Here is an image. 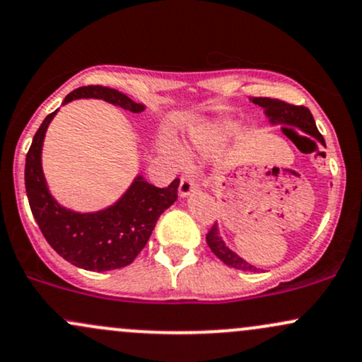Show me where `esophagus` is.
<instances>
[{"mask_svg":"<svg viewBox=\"0 0 362 362\" xmlns=\"http://www.w3.org/2000/svg\"><path fill=\"white\" fill-rule=\"evenodd\" d=\"M194 189V181L189 176H182L180 181V194L181 197H188Z\"/></svg>","mask_w":362,"mask_h":362,"instance_id":"esophagus-1","label":"esophagus"}]
</instances>
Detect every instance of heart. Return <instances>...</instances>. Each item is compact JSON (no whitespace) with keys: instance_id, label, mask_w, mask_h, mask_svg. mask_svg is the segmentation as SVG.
<instances>
[{"instance_id":"obj_1","label":"heart","mask_w":362,"mask_h":362,"mask_svg":"<svg viewBox=\"0 0 362 362\" xmlns=\"http://www.w3.org/2000/svg\"><path fill=\"white\" fill-rule=\"evenodd\" d=\"M234 133V127L233 124H217V127L209 128L206 132H203L202 135L193 138V147L200 148V150H210L214 147H218ZM162 152L165 153V157L170 159L176 164H181L182 162V156L181 152L173 145L164 144L162 145Z\"/></svg>"}]
</instances>
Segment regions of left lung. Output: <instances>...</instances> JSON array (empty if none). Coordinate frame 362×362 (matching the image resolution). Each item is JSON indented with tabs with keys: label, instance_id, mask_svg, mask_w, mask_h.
<instances>
[{
	"label": "left lung",
	"instance_id": "left-lung-1",
	"mask_svg": "<svg viewBox=\"0 0 362 362\" xmlns=\"http://www.w3.org/2000/svg\"><path fill=\"white\" fill-rule=\"evenodd\" d=\"M253 103L258 104L259 107H263L265 111V116L269 117L272 124H284L282 129H287L286 124H291V127H296L303 129L308 135L315 136L320 144L325 145V140L322 133L316 128L315 119H313V115L310 109L304 107V105H294L289 103H284V100L279 99H270V97H253ZM206 245L210 246L212 253L218 259L226 263V265L233 267L235 270H245V272H257V267H253L251 263H247L246 259L234 253L233 250L226 246V243L222 241L221 234H218L217 224L212 226V229L206 234Z\"/></svg>",
	"mask_w": 362,
	"mask_h": 362
}]
</instances>
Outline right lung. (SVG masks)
Returning <instances> with one entry per match:
<instances>
[{
	"instance_id": "obj_1",
	"label": "right lung",
	"mask_w": 362,
	"mask_h": 362,
	"mask_svg": "<svg viewBox=\"0 0 362 362\" xmlns=\"http://www.w3.org/2000/svg\"><path fill=\"white\" fill-rule=\"evenodd\" d=\"M75 99H103L129 112L145 109L144 104L133 103L116 88L103 85L76 88L64 97L63 104ZM56 112L46 116L27 152L25 189L32 215L52 250L71 265L90 272L123 269L147 245L162 212L177 200L180 180H174L168 188H157L136 176L128 192L107 209L92 214L64 209L47 189L40 164L44 136Z\"/></svg>"
}]
</instances>
